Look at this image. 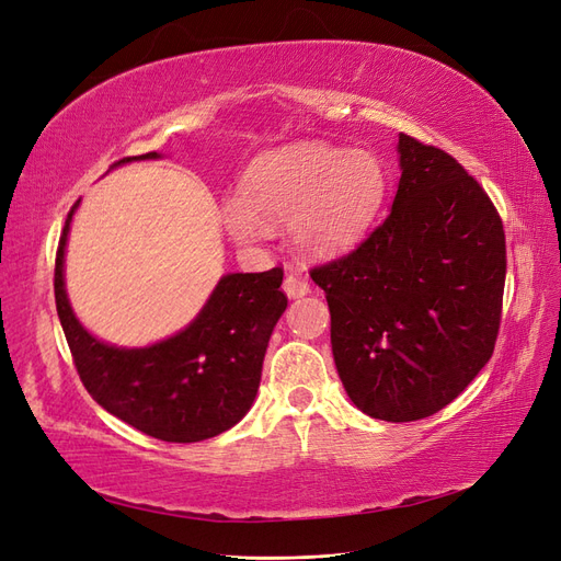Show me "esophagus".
Instances as JSON below:
<instances>
[{
	"label": "esophagus",
	"instance_id": "esophagus-1",
	"mask_svg": "<svg viewBox=\"0 0 561 561\" xmlns=\"http://www.w3.org/2000/svg\"><path fill=\"white\" fill-rule=\"evenodd\" d=\"M283 290H285V295L290 297V299H297V297L309 295L311 293V285L301 274H287L285 280H283Z\"/></svg>",
	"mask_w": 561,
	"mask_h": 561
}]
</instances>
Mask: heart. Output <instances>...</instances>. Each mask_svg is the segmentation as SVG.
<instances>
[{"label":"heart","instance_id":"b5f03b06","mask_svg":"<svg viewBox=\"0 0 561 561\" xmlns=\"http://www.w3.org/2000/svg\"><path fill=\"white\" fill-rule=\"evenodd\" d=\"M388 175L371 151L299 142L254 159L241 196L219 208L233 241L257 245L268 222L290 219L293 241L313 257H332L358 243L383 206Z\"/></svg>","mask_w":561,"mask_h":561}]
</instances>
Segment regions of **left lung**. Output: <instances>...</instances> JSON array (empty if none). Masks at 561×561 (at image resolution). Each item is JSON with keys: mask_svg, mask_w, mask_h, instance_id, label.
I'll use <instances>...</instances> for the list:
<instances>
[{"mask_svg": "<svg viewBox=\"0 0 561 561\" xmlns=\"http://www.w3.org/2000/svg\"><path fill=\"white\" fill-rule=\"evenodd\" d=\"M400 184L383 222L311 268L332 316L348 398L381 421L447 407L496 346L505 231L480 182L445 149L400 133Z\"/></svg>", "mask_w": 561, "mask_h": 561, "instance_id": "obj_1", "label": "left lung"}]
</instances>
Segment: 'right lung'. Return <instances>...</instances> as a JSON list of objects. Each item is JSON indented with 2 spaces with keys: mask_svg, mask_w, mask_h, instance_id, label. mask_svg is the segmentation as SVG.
Returning <instances> with one entry per match:
<instances>
[{
  "mask_svg": "<svg viewBox=\"0 0 561 561\" xmlns=\"http://www.w3.org/2000/svg\"><path fill=\"white\" fill-rule=\"evenodd\" d=\"M157 157L149 151L114 165ZM77 206L60 233L54 290L83 388L110 414L163 443H201L236 426L257 396L268 336L287 307L283 268L229 274L190 328L147 348H116L81 328L65 295V243Z\"/></svg>",
  "mask_w": 561,
  "mask_h": 561,
  "instance_id": "right-lung-1",
  "label": "right lung"
}]
</instances>
